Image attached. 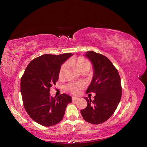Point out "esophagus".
I'll return each instance as SVG.
<instances>
[{"label":"esophagus","mask_w":147,"mask_h":147,"mask_svg":"<svg viewBox=\"0 0 147 147\" xmlns=\"http://www.w3.org/2000/svg\"><path fill=\"white\" fill-rule=\"evenodd\" d=\"M80 98L78 97H72V100L73 101H76V100H79Z\"/></svg>","instance_id":"esophagus-1"}]
</instances>
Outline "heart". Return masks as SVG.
Returning a JSON list of instances; mask_svg holds the SVG:
<instances>
[{"label": "heart", "mask_w": 147, "mask_h": 147, "mask_svg": "<svg viewBox=\"0 0 147 147\" xmlns=\"http://www.w3.org/2000/svg\"><path fill=\"white\" fill-rule=\"evenodd\" d=\"M69 63L72 64L74 65L77 68V69L79 72H82L84 70H86L89 71L90 68V63L88 60L85 59L82 57H79L78 58L70 59L69 61ZM67 64L64 63L63 64L61 67L59 72V77H62L66 69ZM83 87V84L82 83H78V82H74V83H69L66 86H65V89L69 92L74 95H77L80 93L81 89Z\"/></svg>", "instance_id": "heart-1"}]
</instances>
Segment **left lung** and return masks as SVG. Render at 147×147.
Returning a JSON list of instances; mask_svg holds the SVG:
<instances>
[{
  "mask_svg": "<svg viewBox=\"0 0 147 147\" xmlns=\"http://www.w3.org/2000/svg\"><path fill=\"white\" fill-rule=\"evenodd\" d=\"M85 56L92 62L94 76L86 93L94 92V100L85 97L86 108L81 110L84 120L94 125L105 122L115 112L122 97V86L117 69L104 55L93 51Z\"/></svg>",
  "mask_w": 147,
  "mask_h": 147,
  "instance_id": "obj_1",
  "label": "left lung"
}]
</instances>
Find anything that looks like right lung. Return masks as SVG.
<instances>
[{
    "instance_id": "obj_1",
    "label": "right lung",
    "mask_w": 147,
    "mask_h": 147,
    "mask_svg": "<svg viewBox=\"0 0 147 147\" xmlns=\"http://www.w3.org/2000/svg\"><path fill=\"white\" fill-rule=\"evenodd\" d=\"M72 55L70 53L42 55L28 64L21 78L24 108L34 122L42 126H51L60 122L67 105L72 102L70 95L62 94L55 98L49 93L58 80L61 65Z\"/></svg>"
}]
</instances>
